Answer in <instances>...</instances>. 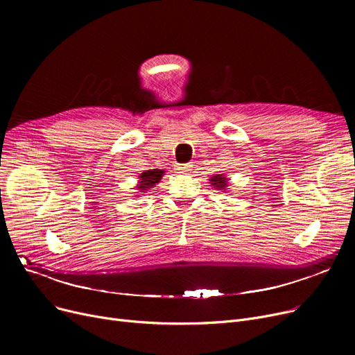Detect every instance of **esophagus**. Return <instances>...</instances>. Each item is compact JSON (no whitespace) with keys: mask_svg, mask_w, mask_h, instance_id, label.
<instances>
[{"mask_svg":"<svg viewBox=\"0 0 355 355\" xmlns=\"http://www.w3.org/2000/svg\"><path fill=\"white\" fill-rule=\"evenodd\" d=\"M191 168H193V164H180V165H177V173L178 174H189L190 171H191Z\"/></svg>","mask_w":355,"mask_h":355,"instance_id":"esophagus-1","label":"esophagus"}]
</instances>
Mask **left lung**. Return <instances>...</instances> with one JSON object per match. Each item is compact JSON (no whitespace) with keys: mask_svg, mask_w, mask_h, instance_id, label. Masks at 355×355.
<instances>
[{"mask_svg":"<svg viewBox=\"0 0 355 355\" xmlns=\"http://www.w3.org/2000/svg\"><path fill=\"white\" fill-rule=\"evenodd\" d=\"M210 181L213 182L211 185H213V187H216V189H225L226 184H227L226 178L221 177V175H214V177H211Z\"/></svg>","mask_w":355,"mask_h":355,"instance_id":"obj_1","label":"left lung"}]
</instances>
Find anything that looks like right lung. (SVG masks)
Returning <instances> with one entry per match:
<instances>
[{"mask_svg":"<svg viewBox=\"0 0 355 355\" xmlns=\"http://www.w3.org/2000/svg\"><path fill=\"white\" fill-rule=\"evenodd\" d=\"M164 171L161 170H155V171H145L141 175V181L138 184V189L141 193H144V190H148L149 187H154L157 182H159L161 177H162Z\"/></svg>","mask_w":355,"mask_h":355,"instance_id":"add662e5","label":"right lung"}]
</instances>
